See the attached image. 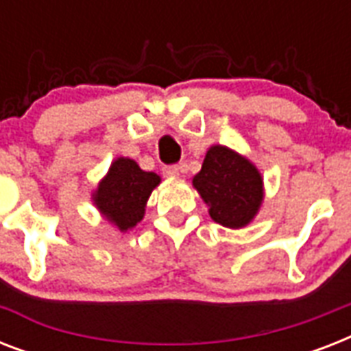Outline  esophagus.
I'll return each mask as SVG.
<instances>
[{
    "mask_svg": "<svg viewBox=\"0 0 351 351\" xmlns=\"http://www.w3.org/2000/svg\"><path fill=\"white\" fill-rule=\"evenodd\" d=\"M165 176H169V178H175V176L180 175V165H165L164 169H162Z\"/></svg>",
    "mask_w": 351,
    "mask_h": 351,
    "instance_id": "1",
    "label": "esophagus"
}]
</instances>
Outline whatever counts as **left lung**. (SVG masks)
Wrapping results in <instances>:
<instances>
[{
	"label": "left lung",
	"mask_w": 351,
	"mask_h": 351,
	"mask_svg": "<svg viewBox=\"0 0 351 351\" xmlns=\"http://www.w3.org/2000/svg\"><path fill=\"white\" fill-rule=\"evenodd\" d=\"M193 186L209 206L211 219L226 228H244L261 208V173L251 162L222 145L209 149Z\"/></svg>",
	"instance_id": "8db88e82"
}]
</instances>
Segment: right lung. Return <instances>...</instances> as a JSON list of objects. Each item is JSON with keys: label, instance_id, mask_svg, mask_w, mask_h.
Wrapping results in <instances>:
<instances>
[{"label": "right lung", "instance_id": "add662e5", "mask_svg": "<svg viewBox=\"0 0 351 351\" xmlns=\"http://www.w3.org/2000/svg\"><path fill=\"white\" fill-rule=\"evenodd\" d=\"M158 184L160 176L140 169L134 160L118 158L100 182L95 204L120 231H127L142 220L145 202Z\"/></svg>", "mask_w": 351, "mask_h": 351}]
</instances>
